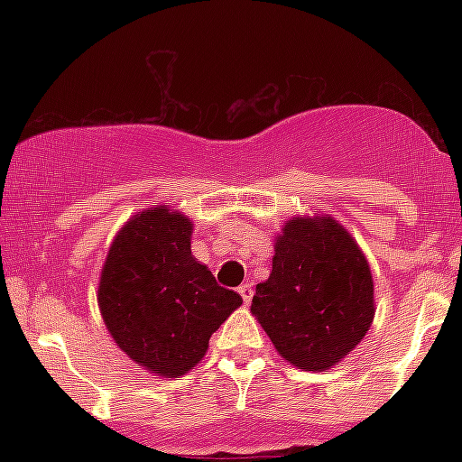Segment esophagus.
I'll list each match as a JSON object with an SVG mask.
<instances>
[{"label":"esophagus","mask_w":462,"mask_h":462,"mask_svg":"<svg viewBox=\"0 0 462 462\" xmlns=\"http://www.w3.org/2000/svg\"><path fill=\"white\" fill-rule=\"evenodd\" d=\"M238 293H241L243 301H245V304H249V301H252V298H254V286L249 284V282L241 284V286H238Z\"/></svg>","instance_id":"obj_1"}]
</instances>
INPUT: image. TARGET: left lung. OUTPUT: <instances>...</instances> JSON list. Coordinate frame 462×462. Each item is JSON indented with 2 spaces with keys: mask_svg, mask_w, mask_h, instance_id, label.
I'll list each match as a JSON object with an SVG mask.
<instances>
[{
  "mask_svg": "<svg viewBox=\"0 0 462 462\" xmlns=\"http://www.w3.org/2000/svg\"><path fill=\"white\" fill-rule=\"evenodd\" d=\"M249 310L286 363L301 371L330 369L374 321L367 256L334 217H291L275 236L272 273L256 284Z\"/></svg>",
  "mask_w": 462,
  "mask_h": 462,
  "instance_id": "left-lung-1",
  "label": "left lung"
}]
</instances>
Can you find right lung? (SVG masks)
Returning <instances> with one entry per match:
<instances>
[{
  "label": "right lung",
  "mask_w": 462,
  "mask_h": 462,
  "mask_svg": "<svg viewBox=\"0 0 462 462\" xmlns=\"http://www.w3.org/2000/svg\"><path fill=\"white\" fill-rule=\"evenodd\" d=\"M193 221L152 206L119 227L106 256L97 306L113 341L139 367L162 378L189 374L210 334L243 304L190 254Z\"/></svg>",
  "instance_id": "add662e5"
}]
</instances>
